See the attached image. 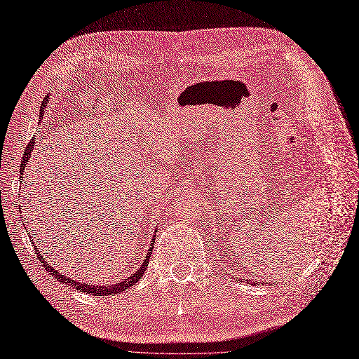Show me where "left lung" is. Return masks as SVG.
Listing matches in <instances>:
<instances>
[{
	"mask_svg": "<svg viewBox=\"0 0 359 359\" xmlns=\"http://www.w3.org/2000/svg\"><path fill=\"white\" fill-rule=\"evenodd\" d=\"M262 284H264V283H262Z\"/></svg>",
	"mask_w": 359,
	"mask_h": 359,
	"instance_id": "8db88e82",
	"label": "left lung"
}]
</instances>
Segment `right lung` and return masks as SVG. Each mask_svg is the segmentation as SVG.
I'll use <instances>...</instances> for the list:
<instances>
[{"label":"right lung","mask_w":359,"mask_h":359,"mask_svg":"<svg viewBox=\"0 0 359 359\" xmlns=\"http://www.w3.org/2000/svg\"><path fill=\"white\" fill-rule=\"evenodd\" d=\"M48 100V96L44 99V102H43V104H41V112H39V119H43V111H44V108H46V102ZM34 144H35V137L34 139H31V142L28 143V146H26V149H25V154H23V156H22V163H20V182H22V176H23V170H25V167H26V164H28V161H29V158H31V152L34 151ZM154 244H155V240L154 241H151V245H149V250H148V255H146V257H144V260H143V263L140 264V268L135 272V273H131L130 276H127L124 281H121V283H118V284H111V285H88V284H84V283H79V281H76V280H74V278H68V276H65V275H62L59 271H56L55 268H51L50 264L47 263V260L46 259H43V256L39 255V251L35 248V253H36V257H38V260L41 262V264L43 266L46 268V271H48L50 272V275L51 276H55L57 281H60V283H63V284H68V285H72L74 288H76L78 291H84L86 294H97V296H111V294H118V293H121V291H126L127 288H130V287H133L135 285L140 278L143 276V273H144V271H146V268H148V263H149V257H151V255H152V248H154Z\"/></svg>","instance_id":"add662e5"}]
</instances>
